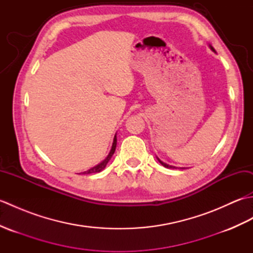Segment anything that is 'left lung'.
<instances>
[{
  "mask_svg": "<svg viewBox=\"0 0 253 253\" xmlns=\"http://www.w3.org/2000/svg\"><path fill=\"white\" fill-rule=\"evenodd\" d=\"M211 49H212V50L214 51V49H213V47H212V46H211ZM158 160H159V159H158ZM159 161H160V160H159ZM160 163H161V164H162L163 166H165V168H168V169H177V168H175V166H170V165H169V164H166V163H163V162H162V161H160Z\"/></svg>",
  "mask_w": 253,
  "mask_h": 253,
  "instance_id": "obj_1",
  "label": "left lung"
}]
</instances>
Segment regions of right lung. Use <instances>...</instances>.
<instances>
[{"label": "right lung", "mask_w": 253, "mask_h": 253, "mask_svg": "<svg viewBox=\"0 0 253 253\" xmlns=\"http://www.w3.org/2000/svg\"><path fill=\"white\" fill-rule=\"evenodd\" d=\"M116 142H117V139H116V136L114 137V141H113V146H112V149H111V151H110V153H109V155H107V158L103 161V162H101L100 164H98L96 166H94V168H92V169H88V170H85V171H84L83 174H92V173H99V171H101L102 169H104V168L106 166V164H107V162H109V161L111 160V158H112V155L114 154V152H115V149H116Z\"/></svg>", "instance_id": "obj_1"}]
</instances>
